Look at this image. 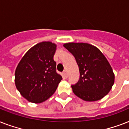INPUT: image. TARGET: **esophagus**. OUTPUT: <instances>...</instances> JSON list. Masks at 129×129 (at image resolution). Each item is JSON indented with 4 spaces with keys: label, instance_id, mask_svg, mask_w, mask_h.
I'll use <instances>...</instances> for the list:
<instances>
[{
    "label": "esophagus",
    "instance_id": "obj_1",
    "mask_svg": "<svg viewBox=\"0 0 129 129\" xmlns=\"http://www.w3.org/2000/svg\"><path fill=\"white\" fill-rule=\"evenodd\" d=\"M62 74H63V76L65 77V78H67V77H68V73H67L66 70L63 71V73H62Z\"/></svg>",
    "mask_w": 129,
    "mask_h": 129
}]
</instances>
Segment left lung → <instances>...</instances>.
<instances>
[{"mask_svg":"<svg viewBox=\"0 0 129 129\" xmlns=\"http://www.w3.org/2000/svg\"><path fill=\"white\" fill-rule=\"evenodd\" d=\"M64 47L74 56L80 71L78 82L72 86L81 99L94 102L108 94L114 83L112 67L96 47L86 43H67Z\"/></svg>","mask_w":129,"mask_h":129,"instance_id":"1","label":"left lung"}]
</instances>
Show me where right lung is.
<instances>
[{
	"mask_svg": "<svg viewBox=\"0 0 129 129\" xmlns=\"http://www.w3.org/2000/svg\"><path fill=\"white\" fill-rule=\"evenodd\" d=\"M57 45L43 41L32 47L19 63L15 86L21 96L33 103H41L55 92L62 77L56 72L53 59Z\"/></svg>",
	"mask_w": 129,
	"mask_h": 129,
	"instance_id": "add662e5",
	"label": "right lung"
}]
</instances>
